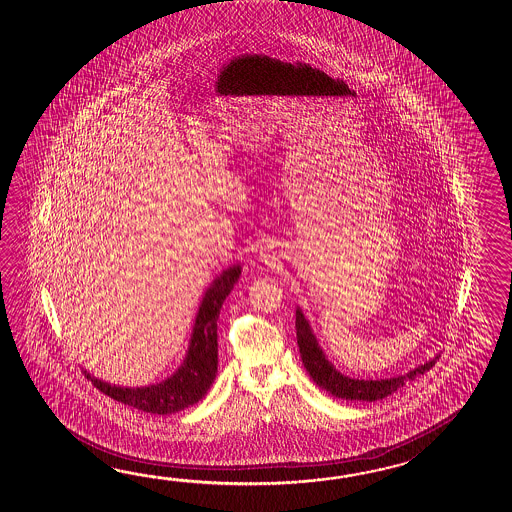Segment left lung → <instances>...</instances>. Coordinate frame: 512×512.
Instances as JSON below:
<instances>
[{
  "instance_id": "obj_1",
  "label": "left lung",
  "mask_w": 512,
  "mask_h": 512,
  "mask_svg": "<svg viewBox=\"0 0 512 512\" xmlns=\"http://www.w3.org/2000/svg\"><path fill=\"white\" fill-rule=\"evenodd\" d=\"M296 338H298V348L309 377L322 390L346 401H370L371 403L377 399H384L393 392H397V388H401L404 382L414 381L417 375H423L430 368H434L435 362L439 360V357L428 360L425 366L415 368L404 377H393V379H382V381H359V379H349L333 368V364L326 359V355L318 346L315 335L311 333V327L300 309L296 311Z\"/></svg>"
}]
</instances>
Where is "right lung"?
<instances>
[{"mask_svg":"<svg viewBox=\"0 0 512 512\" xmlns=\"http://www.w3.org/2000/svg\"><path fill=\"white\" fill-rule=\"evenodd\" d=\"M240 265L230 267L208 289L197 313L194 335L183 366L168 381L146 388H117L91 379L98 392L148 414H175L205 397L218 373L219 309L240 278Z\"/></svg>","mask_w":512,"mask_h":512,"instance_id":"1","label":"right lung"}]
</instances>
